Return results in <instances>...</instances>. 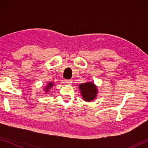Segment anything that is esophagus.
<instances>
[{"label":"esophagus","mask_w":148,"mask_h":148,"mask_svg":"<svg viewBox=\"0 0 148 148\" xmlns=\"http://www.w3.org/2000/svg\"><path fill=\"white\" fill-rule=\"evenodd\" d=\"M64 82H65V84L67 85H71L72 83V79H65Z\"/></svg>","instance_id":"obj_1"}]
</instances>
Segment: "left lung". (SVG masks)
Segmentation results:
<instances>
[{"label": "left lung", "instance_id": "1", "mask_svg": "<svg viewBox=\"0 0 148 148\" xmlns=\"http://www.w3.org/2000/svg\"><path fill=\"white\" fill-rule=\"evenodd\" d=\"M81 96L85 101L91 102L97 98L98 87L92 82H87L79 85Z\"/></svg>", "mask_w": 148, "mask_h": 148}]
</instances>
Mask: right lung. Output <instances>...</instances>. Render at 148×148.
<instances>
[{"instance_id": "add662e5", "label": "right lung", "mask_w": 148, "mask_h": 148, "mask_svg": "<svg viewBox=\"0 0 148 148\" xmlns=\"http://www.w3.org/2000/svg\"><path fill=\"white\" fill-rule=\"evenodd\" d=\"M55 84L53 83V82H48V83L47 84V85H46V87L44 88V93L45 94H47L49 91V90L51 89L52 87L54 86Z\"/></svg>"}]
</instances>
